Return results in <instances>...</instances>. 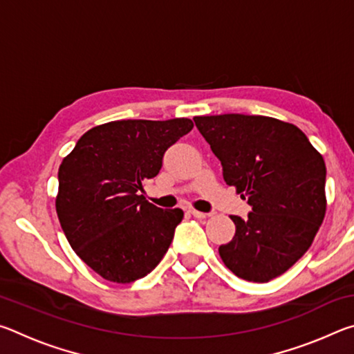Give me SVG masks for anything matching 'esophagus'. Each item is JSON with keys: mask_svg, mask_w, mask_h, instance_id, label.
Masks as SVG:
<instances>
[{"mask_svg": "<svg viewBox=\"0 0 354 354\" xmlns=\"http://www.w3.org/2000/svg\"><path fill=\"white\" fill-rule=\"evenodd\" d=\"M192 215H194L195 218H206L207 217V214H205V212H200V211H195V209H190L189 211Z\"/></svg>", "mask_w": 354, "mask_h": 354, "instance_id": "obj_1", "label": "esophagus"}]
</instances>
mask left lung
<instances>
[{
  "instance_id": "left-lung-1",
  "label": "left lung",
  "mask_w": 354,
  "mask_h": 354,
  "mask_svg": "<svg viewBox=\"0 0 354 354\" xmlns=\"http://www.w3.org/2000/svg\"><path fill=\"white\" fill-rule=\"evenodd\" d=\"M227 185L248 200L247 218L231 215L232 241L218 253L236 277L268 283L313 245L326 211V167L295 124L263 115L195 117Z\"/></svg>"
}]
</instances>
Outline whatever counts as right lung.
<instances>
[{"mask_svg":"<svg viewBox=\"0 0 354 354\" xmlns=\"http://www.w3.org/2000/svg\"><path fill=\"white\" fill-rule=\"evenodd\" d=\"M192 128L189 118L117 120L88 129L62 160L57 217L71 248L100 277L133 283L167 253L184 212L148 203L142 183Z\"/></svg>","mask_w":354,"mask_h":354,"instance_id":"add662e5","label":"right lung"}]
</instances>
